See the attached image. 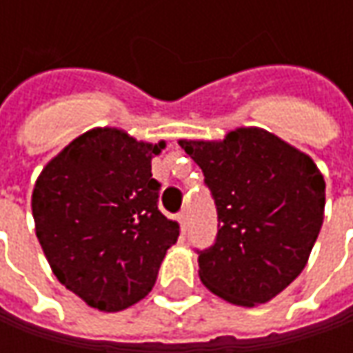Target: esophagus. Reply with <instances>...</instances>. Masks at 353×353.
Listing matches in <instances>:
<instances>
[{
  "label": "esophagus",
  "instance_id": "1",
  "mask_svg": "<svg viewBox=\"0 0 353 353\" xmlns=\"http://www.w3.org/2000/svg\"><path fill=\"white\" fill-rule=\"evenodd\" d=\"M176 220H179V224H181V230H183V234H184V232H186V224H188V212H186V210L179 212Z\"/></svg>",
  "mask_w": 353,
  "mask_h": 353
}]
</instances>
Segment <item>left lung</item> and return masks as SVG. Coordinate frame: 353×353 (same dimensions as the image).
<instances>
[{
  "instance_id": "left-lung-1",
  "label": "left lung",
  "mask_w": 353,
  "mask_h": 353,
  "mask_svg": "<svg viewBox=\"0 0 353 353\" xmlns=\"http://www.w3.org/2000/svg\"><path fill=\"white\" fill-rule=\"evenodd\" d=\"M179 145L204 172L218 212L214 245L198 251L200 281L232 305L271 301L301 275L322 228L319 167L259 128Z\"/></svg>"
}]
</instances>
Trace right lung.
Instances as JSON below:
<instances>
[{
    "label": "right lung",
    "mask_w": 353,
    "mask_h": 353,
    "mask_svg": "<svg viewBox=\"0 0 353 353\" xmlns=\"http://www.w3.org/2000/svg\"><path fill=\"white\" fill-rule=\"evenodd\" d=\"M165 141L145 143L116 128L76 137L39 174L33 218L52 273L92 308L117 312L155 285L179 224L159 210L151 159Z\"/></svg>",
    "instance_id": "add662e5"
}]
</instances>
